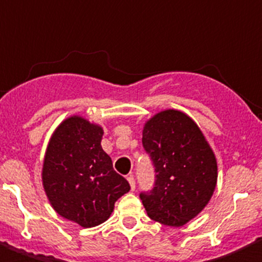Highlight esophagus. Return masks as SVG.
Listing matches in <instances>:
<instances>
[{"label":"esophagus","mask_w":262,"mask_h":262,"mask_svg":"<svg viewBox=\"0 0 262 262\" xmlns=\"http://www.w3.org/2000/svg\"><path fill=\"white\" fill-rule=\"evenodd\" d=\"M128 182H129V185H130L132 191L136 190V179H134L133 175H129V177H128Z\"/></svg>","instance_id":"esophagus-1"}]
</instances>
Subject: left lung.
<instances>
[{
    "label": "left lung",
    "instance_id": "obj_1",
    "mask_svg": "<svg viewBox=\"0 0 262 262\" xmlns=\"http://www.w3.org/2000/svg\"><path fill=\"white\" fill-rule=\"evenodd\" d=\"M142 145L154 166L153 188L140 194L150 219L181 227L210 202L217 166L198 125L185 113L169 109L146 122Z\"/></svg>",
    "mask_w": 262,
    "mask_h": 262
}]
</instances>
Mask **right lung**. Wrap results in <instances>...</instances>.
<instances>
[{
	"label": "right lung",
	"instance_id": "right-lung-1",
	"mask_svg": "<svg viewBox=\"0 0 262 262\" xmlns=\"http://www.w3.org/2000/svg\"><path fill=\"white\" fill-rule=\"evenodd\" d=\"M103 129L70 117L52 134L43 163V186L54 210L84 228L108 219L116 200L130 190L101 147Z\"/></svg>",
	"mask_w": 262,
	"mask_h": 262
}]
</instances>
